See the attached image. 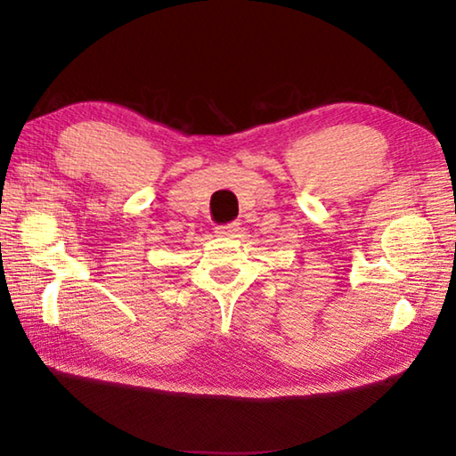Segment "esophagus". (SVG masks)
<instances>
[{"mask_svg":"<svg viewBox=\"0 0 456 456\" xmlns=\"http://www.w3.org/2000/svg\"><path fill=\"white\" fill-rule=\"evenodd\" d=\"M239 231V223H225V225L215 227V233L221 237H233Z\"/></svg>","mask_w":456,"mask_h":456,"instance_id":"1","label":"esophagus"}]
</instances>
